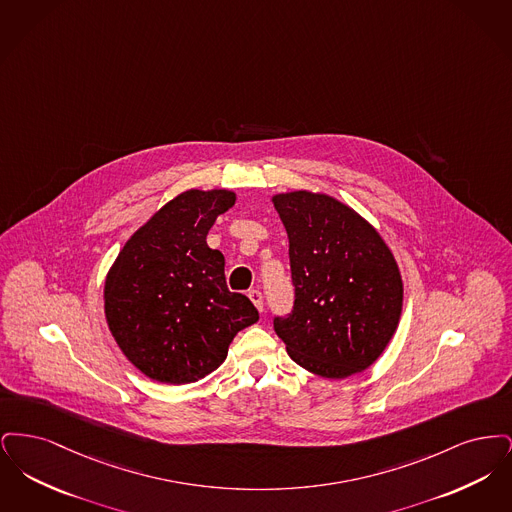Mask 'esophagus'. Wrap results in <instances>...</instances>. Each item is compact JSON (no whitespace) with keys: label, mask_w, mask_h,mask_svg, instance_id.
<instances>
[{"label":"esophagus","mask_w":512,"mask_h":512,"mask_svg":"<svg viewBox=\"0 0 512 512\" xmlns=\"http://www.w3.org/2000/svg\"><path fill=\"white\" fill-rule=\"evenodd\" d=\"M247 297L257 307V311L263 313V293L259 292V290H251V292L247 293Z\"/></svg>","instance_id":"34e87169"}]
</instances>
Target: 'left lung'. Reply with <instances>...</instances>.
Masks as SVG:
<instances>
[{
    "instance_id": "1",
    "label": "left lung",
    "mask_w": 512,
    "mask_h": 512,
    "mask_svg": "<svg viewBox=\"0 0 512 512\" xmlns=\"http://www.w3.org/2000/svg\"><path fill=\"white\" fill-rule=\"evenodd\" d=\"M290 240L292 315L274 332L297 365L343 380L374 365L403 311V278L380 232L328 194H274Z\"/></svg>"
}]
</instances>
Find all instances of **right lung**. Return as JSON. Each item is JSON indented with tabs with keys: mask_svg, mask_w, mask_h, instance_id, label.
<instances>
[{
	"mask_svg": "<svg viewBox=\"0 0 512 512\" xmlns=\"http://www.w3.org/2000/svg\"><path fill=\"white\" fill-rule=\"evenodd\" d=\"M236 203L230 190H186L122 245L105 276L103 309L122 355L159 384H192L217 370L234 336L259 320L232 293L224 257L207 245L215 220Z\"/></svg>",
	"mask_w": 512,
	"mask_h": 512,
	"instance_id": "1",
	"label": "right lung"
}]
</instances>
